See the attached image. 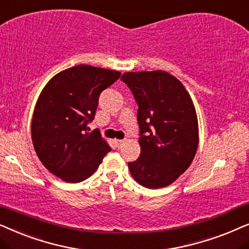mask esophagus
I'll list each match as a JSON object with an SVG mask.
<instances>
[{
    "label": "esophagus",
    "instance_id": "esophagus-1",
    "mask_svg": "<svg viewBox=\"0 0 249 249\" xmlns=\"http://www.w3.org/2000/svg\"><path fill=\"white\" fill-rule=\"evenodd\" d=\"M124 140H115V143H116V145H117V147H121V145L124 143Z\"/></svg>",
    "mask_w": 249,
    "mask_h": 249
}]
</instances>
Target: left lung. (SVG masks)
Listing matches in <instances>:
<instances>
[{
	"label": "left lung",
	"instance_id": "left-lung-1",
	"mask_svg": "<svg viewBox=\"0 0 249 249\" xmlns=\"http://www.w3.org/2000/svg\"><path fill=\"white\" fill-rule=\"evenodd\" d=\"M121 78L139 106L141 132L140 157L128 163V170L145 188L167 187L188 170L198 148V118L192 99L167 71H128Z\"/></svg>",
	"mask_w": 249,
	"mask_h": 249
}]
</instances>
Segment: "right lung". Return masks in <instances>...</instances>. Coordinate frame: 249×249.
I'll return each mask as SVG.
<instances>
[{
  "instance_id": "obj_1",
  "label": "right lung",
  "mask_w": 249,
  "mask_h": 249,
  "mask_svg": "<svg viewBox=\"0 0 249 249\" xmlns=\"http://www.w3.org/2000/svg\"><path fill=\"white\" fill-rule=\"evenodd\" d=\"M121 72L78 65L54 75L43 89L32 118V141L46 170L69 183L90 178L111 148L89 133L99 95Z\"/></svg>"
}]
</instances>
